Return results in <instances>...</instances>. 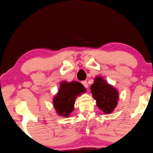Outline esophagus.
Instances as JSON below:
<instances>
[{
	"label": "esophagus",
	"instance_id": "esophagus-1",
	"mask_svg": "<svg viewBox=\"0 0 153 153\" xmlns=\"http://www.w3.org/2000/svg\"><path fill=\"white\" fill-rule=\"evenodd\" d=\"M82 84H83V86H84V87L88 88V83H87V82H86V81L82 82Z\"/></svg>",
	"mask_w": 153,
	"mask_h": 153
}]
</instances>
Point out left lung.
<instances>
[{"mask_svg": "<svg viewBox=\"0 0 153 153\" xmlns=\"http://www.w3.org/2000/svg\"><path fill=\"white\" fill-rule=\"evenodd\" d=\"M91 93L96 100V105L100 109L104 114H109L114 111L117 106L120 94L114 86L108 83L104 78L96 76L94 83L91 84Z\"/></svg>", "mask_w": 153, "mask_h": 153, "instance_id": "obj_1", "label": "left lung"}]
</instances>
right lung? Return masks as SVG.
Segmentation results:
<instances>
[{"label": "right lung", "mask_w": 153, "mask_h": 153, "mask_svg": "<svg viewBox=\"0 0 153 153\" xmlns=\"http://www.w3.org/2000/svg\"><path fill=\"white\" fill-rule=\"evenodd\" d=\"M86 91V88L78 81H61L59 90L53 98V105L56 114L63 117H70L75 109L76 98Z\"/></svg>", "instance_id": "right-lung-1"}]
</instances>
